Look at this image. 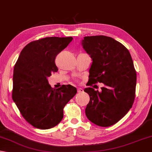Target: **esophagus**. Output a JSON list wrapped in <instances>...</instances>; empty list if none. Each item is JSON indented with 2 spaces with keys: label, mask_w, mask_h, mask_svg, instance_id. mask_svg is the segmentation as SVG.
I'll list each match as a JSON object with an SVG mask.
<instances>
[{
  "label": "esophagus",
  "mask_w": 152,
  "mask_h": 152,
  "mask_svg": "<svg viewBox=\"0 0 152 152\" xmlns=\"http://www.w3.org/2000/svg\"><path fill=\"white\" fill-rule=\"evenodd\" d=\"M83 89L81 88H77V92H78L79 93H83Z\"/></svg>",
  "instance_id": "esophagus-1"
}]
</instances>
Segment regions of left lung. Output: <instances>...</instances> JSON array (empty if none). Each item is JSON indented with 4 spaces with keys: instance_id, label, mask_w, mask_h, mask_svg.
<instances>
[{
    "instance_id": "8db88e82",
    "label": "left lung",
    "mask_w": 152,
    "mask_h": 152,
    "mask_svg": "<svg viewBox=\"0 0 152 152\" xmlns=\"http://www.w3.org/2000/svg\"><path fill=\"white\" fill-rule=\"evenodd\" d=\"M82 45L93 59L88 85L98 82L104 85L101 92L91 87L84 90L90 96L86 116L94 124L110 126L133 105L136 86L133 60L127 48L110 37L85 36Z\"/></svg>"
}]
</instances>
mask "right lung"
I'll return each instance as SVG.
<instances>
[{"mask_svg":"<svg viewBox=\"0 0 152 152\" xmlns=\"http://www.w3.org/2000/svg\"><path fill=\"white\" fill-rule=\"evenodd\" d=\"M72 37H47L31 42L23 48L14 68L12 99L29 124L46 130L64 118V108L77 88L62 85L54 88L48 77L58 72L56 58L72 41Z\"/></svg>","mask_w":152,"mask_h":152,"instance_id":"add662e5","label":"right lung"}]
</instances>
